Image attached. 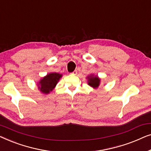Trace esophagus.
<instances>
[{"label":"esophagus","mask_w":151,"mask_h":151,"mask_svg":"<svg viewBox=\"0 0 151 151\" xmlns=\"http://www.w3.org/2000/svg\"><path fill=\"white\" fill-rule=\"evenodd\" d=\"M77 73H78V71H77V70H75V71H73L71 73L72 75H74V76L77 75Z\"/></svg>","instance_id":"34e87169"}]
</instances>
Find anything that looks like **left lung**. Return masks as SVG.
Listing matches in <instances>:
<instances>
[{
    "label": "left lung",
    "instance_id": "obj_1",
    "mask_svg": "<svg viewBox=\"0 0 151 151\" xmlns=\"http://www.w3.org/2000/svg\"><path fill=\"white\" fill-rule=\"evenodd\" d=\"M100 80L99 79L98 77H88V84L91 86H93L94 88L98 87L99 84H100Z\"/></svg>",
    "mask_w": 151,
    "mask_h": 151
}]
</instances>
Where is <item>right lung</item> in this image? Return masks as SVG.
I'll return each instance as SVG.
<instances>
[{"label":"right lung","mask_w":151,"mask_h":151,"mask_svg":"<svg viewBox=\"0 0 151 151\" xmlns=\"http://www.w3.org/2000/svg\"><path fill=\"white\" fill-rule=\"evenodd\" d=\"M61 77L62 75L58 73H51L47 75L39 82L40 86L38 87L40 91L43 93H49L55 87Z\"/></svg>","instance_id":"1"}]
</instances>
